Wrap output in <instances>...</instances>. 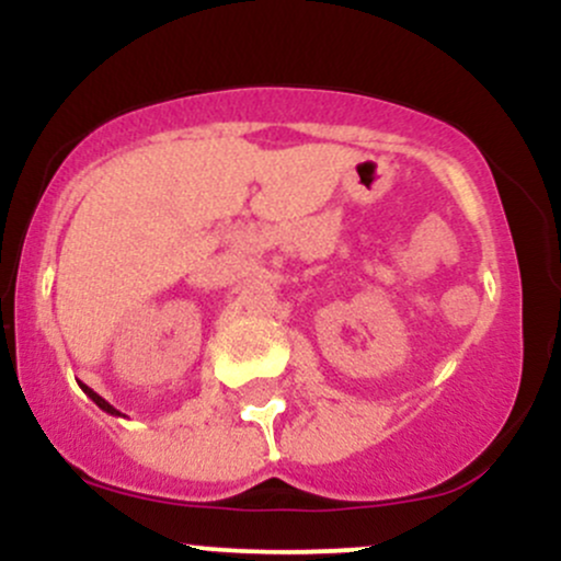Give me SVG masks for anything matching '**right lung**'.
<instances>
[{"mask_svg": "<svg viewBox=\"0 0 561 561\" xmlns=\"http://www.w3.org/2000/svg\"><path fill=\"white\" fill-rule=\"evenodd\" d=\"M79 385H81V382H79ZM81 390H83V392H87V396H89V398H92V401H94L96 405H100V409H102V411H107V414H113V416H124V414H121V411H118V409H115V405H111V403H107V401H105V398H102V396H96V392H94L92 388H87V385H81Z\"/></svg>", "mask_w": 561, "mask_h": 561, "instance_id": "right-lung-1", "label": "right lung"}]
</instances>
